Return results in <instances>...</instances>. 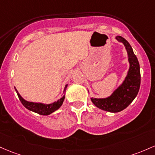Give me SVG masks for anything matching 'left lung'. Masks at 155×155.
<instances>
[{
	"mask_svg": "<svg viewBox=\"0 0 155 155\" xmlns=\"http://www.w3.org/2000/svg\"><path fill=\"white\" fill-rule=\"evenodd\" d=\"M123 42L127 51L130 67L124 81L110 97L107 98H91L98 108L110 113H118L127 108L137 95L140 85V72L138 60L128 42L122 37H116Z\"/></svg>",
	"mask_w": 155,
	"mask_h": 155,
	"instance_id": "1",
	"label": "left lung"
}]
</instances>
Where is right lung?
<instances>
[{
    "mask_svg": "<svg viewBox=\"0 0 155 155\" xmlns=\"http://www.w3.org/2000/svg\"><path fill=\"white\" fill-rule=\"evenodd\" d=\"M15 91L17 92V94H18V98H19L20 101H21L22 104H23L25 108L31 110V111L35 112V113H38L42 115H50L51 113H52L53 112L58 110V109L62 106L64 99V96H63L62 98H61L59 101H56V102L53 104H43L41 103L28 102V101H25V100L23 99V98L20 96V95L16 90V88H15Z\"/></svg>",
    "mask_w": 155,
    "mask_h": 155,
    "instance_id": "obj_1",
    "label": "right lung"
}]
</instances>
